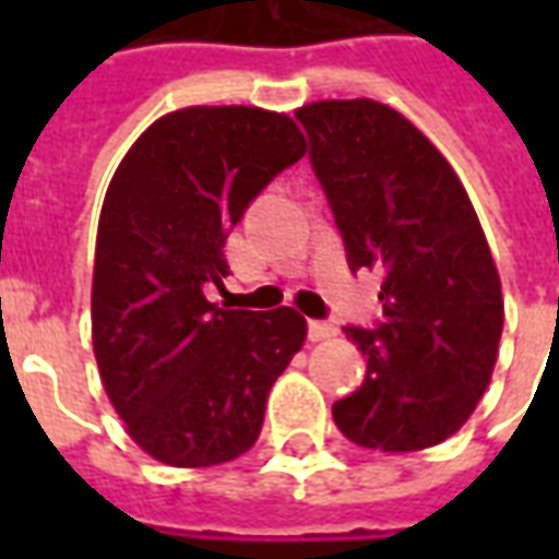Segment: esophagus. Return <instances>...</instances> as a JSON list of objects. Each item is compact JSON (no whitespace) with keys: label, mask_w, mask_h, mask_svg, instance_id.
<instances>
[{"label":"esophagus","mask_w":559,"mask_h":559,"mask_svg":"<svg viewBox=\"0 0 559 559\" xmlns=\"http://www.w3.org/2000/svg\"><path fill=\"white\" fill-rule=\"evenodd\" d=\"M338 335V329L326 323V320H311L308 323V338L311 341H326V338H335Z\"/></svg>","instance_id":"34e87169"}]
</instances>
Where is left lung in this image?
Returning <instances> with one entry per match:
<instances>
[{
  "label": "left lung",
  "mask_w": 559,
  "mask_h": 559,
  "mask_svg": "<svg viewBox=\"0 0 559 559\" xmlns=\"http://www.w3.org/2000/svg\"><path fill=\"white\" fill-rule=\"evenodd\" d=\"M353 272H383L380 329L347 326L365 383L332 419L365 449L443 443L491 383L503 293L476 209L452 164L407 116L371 98L296 110Z\"/></svg>",
  "instance_id": "1"
}]
</instances>
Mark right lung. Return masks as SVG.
I'll return each mask as SVG.
<instances>
[{"mask_svg":"<svg viewBox=\"0 0 559 559\" xmlns=\"http://www.w3.org/2000/svg\"><path fill=\"white\" fill-rule=\"evenodd\" d=\"M305 148L287 114L182 107L116 167L95 242L92 347L126 431L160 464L248 452L269 389L302 350L299 311H233L206 293L230 275L224 242L248 203Z\"/></svg>","mask_w":559,"mask_h":559,"instance_id":"1","label":"right lung"}]
</instances>
